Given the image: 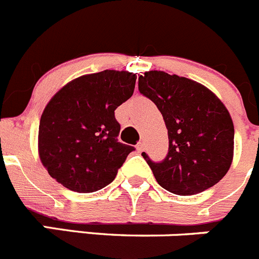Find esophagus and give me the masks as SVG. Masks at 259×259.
I'll return each mask as SVG.
<instances>
[{"label":"esophagus","instance_id":"esophagus-1","mask_svg":"<svg viewBox=\"0 0 259 259\" xmlns=\"http://www.w3.org/2000/svg\"><path fill=\"white\" fill-rule=\"evenodd\" d=\"M137 151L139 152V153L144 151V143H143V142H138V144H137Z\"/></svg>","mask_w":259,"mask_h":259}]
</instances>
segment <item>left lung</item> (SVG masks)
Masks as SVG:
<instances>
[{
  "label": "left lung",
  "instance_id": "left-lung-1",
  "mask_svg": "<svg viewBox=\"0 0 259 259\" xmlns=\"http://www.w3.org/2000/svg\"><path fill=\"white\" fill-rule=\"evenodd\" d=\"M139 92L162 113L168 152L161 162L142 153L157 183L178 195H193L217 184L234 153V124L224 103L202 84L165 71L139 76Z\"/></svg>",
  "mask_w": 259,
  "mask_h": 259
}]
</instances>
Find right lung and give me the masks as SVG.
<instances>
[{"label": "right lung", "instance_id": "right-lung-1", "mask_svg": "<svg viewBox=\"0 0 259 259\" xmlns=\"http://www.w3.org/2000/svg\"><path fill=\"white\" fill-rule=\"evenodd\" d=\"M137 75L105 70L74 79L46 106L39 122V157L67 189L93 193L107 187L134 147L117 141L115 110L134 93Z\"/></svg>", "mask_w": 259, "mask_h": 259}]
</instances>
